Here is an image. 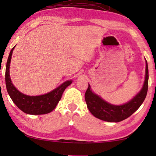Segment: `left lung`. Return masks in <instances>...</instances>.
Returning <instances> with one entry per match:
<instances>
[{
  "label": "left lung",
  "mask_w": 156,
  "mask_h": 156,
  "mask_svg": "<svg viewBox=\"0 0 156 156\" xmlns=\"http://www.w3.org/2000/svg\"><path fill=\"white\" fill-rule=\"evenodd\" d=\"M148 87V67L146 60L145 81L140 91L131 100L122 105H114L94 93L89 87L85 93L87 108L94 116L108 122H119L131 116L146 99Z\"/></svg>",
  "instance_id": "obj_1"
}]
</instances>
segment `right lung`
<instances>
[{"label": "right lung", "mask_w": 156, "mask_h": 156, "mask_svg": "<svg viewBox=\"0 0 156 156\" xmlns=\"http://www.w3.org/2000/svg\"><path fill=\"white\" fill-rule=\"evenodd\" d=\"M15 47L10 51L6 64L5 85L8 94L13 103L25 114L31 115L48 114L55 109L61 99L65 89L72 84V80L66 81L54 90L45 94L28 96L21 93L12 84L10 76V64Z\"/></svg>", "instance_id": "obj_1"}]
</instances>
